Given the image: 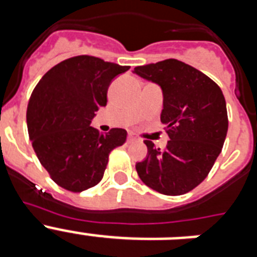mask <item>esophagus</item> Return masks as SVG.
<instances>
[{"instance_id": "esophagus-1", "label": "esophagus", "mask_w": 257, "mask_h": 257, "mask_svg": "<svg viewBox=\"0 0 257 257\" xmlns=\"http://www.w3.org/2000/svg\"><path fill=\"white\" fill-rule=\"evenodd\" d=\"M127 140H128V143L131 142H136V140H139V138L136 136V134L134 133H128V135H127Z\"/></svg>"}]
</instances>
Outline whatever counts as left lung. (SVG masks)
<instances>
[{
  "instance_id": "left-lung-1",
  "label": "left lung",
  "mask_w": 257,
  "mask_h": 257,
  "mask_svg": "<svg viewBox=\"0 0 257 257\" xmlns=\"http://www.w3.org/2000/svg\"><path fill=\"white\" fill-rule=\"evenodd\" d=\"M161 87V122L170 140L165 149L145 140L148 154L136 163L145 185L166 196H180L205 180L228 133L226 103L219 86L196 68L176 59L133 70Z\"/></svg>"
}]
</instances>
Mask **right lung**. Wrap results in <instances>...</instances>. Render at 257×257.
<instances>
[{
  "label": "right lung",
  "mask_w": 257,
  "mask_h": 257,
  "mask_svg": "<svg viewBox=\"0 0 257 257\" xmlns=\"http://www.w3.org/2000/svg\"><path fill=\"white\" fill-rule=\"evenodd\" d=\"M128 69L95 56H74L52 67L32 92L29 139L41 165L61 188L82 192L95 187L109 153L126 142L123 128L101 135L90 123L106 105L109 85Z\"/></svg>",
  "instance_id": "obj_1"
}]
</instances>
